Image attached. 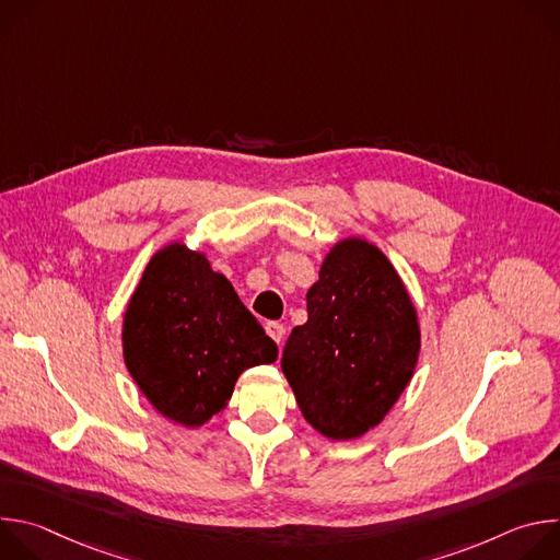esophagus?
I'll list each match as a JSON object with an SVG mask.
<instances>
[{"label":"esophagus","instance_id":"obj_1","mask_svg":"<svg viewBox=\"0 0 560 560\" xmlns=\"http://www.w3.org/2000/svg\"><path fill=\"white\" fill-rule=\"evenodd\" d=\"M266 332H268V337H270L275 343H279V346H281L283 335H285L283 324H279V322H268V324H266Z\"/></svg>","mask_w":560,"mask_h":560}]
</instances>
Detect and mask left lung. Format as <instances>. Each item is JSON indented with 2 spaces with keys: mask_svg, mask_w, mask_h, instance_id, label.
Wrapping results in <instances>:
<instances>
[{
  "mask_svg": "<svg viewBox=\"0 0 560 560\" xmlns=\"http://www.w3.org/2000/svg\"><path fill=\"white\" fill-rule=\"evenodd\" d=\"M307 322L281 368L305 421L335 441L378 425L408 387L421 348L417 310L387 257L346 238L307 290Z\"/></svg>",
  "mask_w": 560,
  "mask_h": 560,
  "instance_id": "obj_1",
  "label": "left lung"
}]
</instances>
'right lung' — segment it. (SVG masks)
Returning <instances> with one entry per match:
<instances>
[{
    "label": "right lung",
    "mask_w": 560,
    "mask_h": 560,
    "mask_svg": "<svg viewBox=\"0 0 560 560\" xmlns=\"http://www.w3.org/2000/svg\"><path fill=\"white\" fill-rule=\"evenodd\" d=\"M277 343L208 259L159 250L124 316V359L148 401L197 428L221 412L246 368L272 363Z\"/></svg>",
    "instance_id": "add662e5"
}]
</instances>
